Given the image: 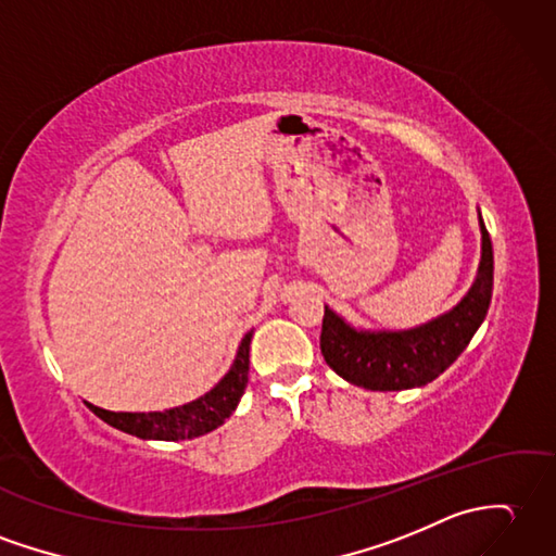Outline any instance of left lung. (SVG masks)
<instances>
[{"label":"left lung","instance_id":"8db88e82","mask_svg":"<svg viewBox=\"0 0 556 556\" xmlns=\"http://www.w3.org/2000/svg\"><path fill=\"white\" fill-rule=\"evenodd\" d=\"M479 275L462 303L409 331H355L325 307L319 348L327 365L367 391H405L443 374L473 339L493 299V243L481 219Z\"/></svg>","mask_w":556,"mask_h":556}]
</instances>
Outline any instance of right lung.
Listing matches in <instances>:
<instances>
[{
	"label": "right lung",
	"mask_w": 556,
	"mask_h": 556,
	"mask_svg": "<svg viewBox=\"0 0 556 556\" xmlns=\"http://www.w3.org/2000/svg\"><path fill=\"white\" fill-rule=\"evenodd\" d=\"M249 331L243 337L235 365L225 374V379L219 381L211 393L193 400L189 405L165 409V412H109L89 405L99 419L111 424L113 429H121L137 438H153V441H185V438H197L217 429L219 424L235 412L239 400L243 395V389L249 383V348H251Z\"/></svg>",
	"instance_id": "obj_1"
}]
</instances>
